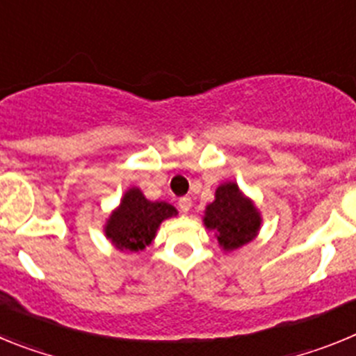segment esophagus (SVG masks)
<instances>
[{
	"label": "esophagus",
	"mask_w": 356,
	"mask_h": 356,
	"mask_svg": "<svg viewBox=\"0 0 356 356\" xmlns=\"http://www.w3.org/2000/svg\"><path fill=\"white\" fill-rule=\"evenodd\" d=\"M191 207H193V200H191V197L184 196L178 200V209H180L184 213H187L188 210H191Z\"/></svg>",
	"instance_id": "esophagus-1"
}]
</instances>
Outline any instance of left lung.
I'll list each match as a JSON object with an SVG mask.
<instances>
[{
    "instance_id": "obj_1",
    "label": "left lung",
    "mask_w": 356,
    "mask_h": 356,
    "mask_svg": "<svg viewBox=\"0 0 356 356\" xmlns=\"http://www.w3.org/2000/svg\"><path fill=\"white\" fill-rule=\"evenodd\" d=\"M203 222L216 234L222 250L234 251L257 237L262 217L253 201L241 193L237 184L226 181L217 187L216 200L207 205Z\"/></svg>"
}]
</instances>
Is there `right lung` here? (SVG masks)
<instances>
[{"label":"right lung","mask_w":356,"mask_h":356,"mask_svg":"<svg viewBox=\"0 0 356 356\" xmlns=\"http://www.w3.org/2000/svg\"><path fill=\"white\" fill-rule=\"evenodd\" d=\"M176 213L175 207L165 201L146 200L140 188L131 187L106 219L105 235L118 250L140 251L155 238L162 221Z\"/></svg>","instance_id":"obj_1"}]
</instances>
